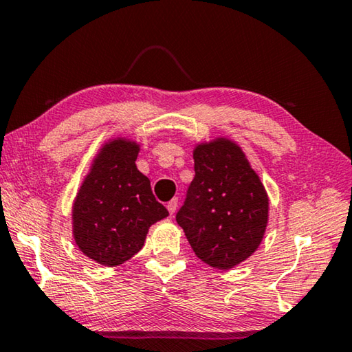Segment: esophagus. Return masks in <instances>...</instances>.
Listing matches in <instances>:
<instances>
[{
	"mask_svg": "<svg viewBox=\"0 0 352 352\" xmlns=\"http://www.w3.org/2000/svg\"><path fill=\"white\" fill-rule=\"evenodd\" d=\"M166 208H168L170 217H173V214H175V212H176V208H177V199H171L168 204H166Z\"/></svg>",
	"mask_w": 352,
	"mask_h": 352,
	"instance_id": "1",
	"label": "esophagus"
}]
</instances>
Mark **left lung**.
Listing matches in <instances>:
<instances>
[{"label": "left lung", "instance_id": "left-lung-1", "mask_svg": "<svg viewBox=\"0 0 352 352\" xmlns=\"http://www.w3.org/2000/svg\"><path fill=\"white\" fill-rule=\"evenodd\" d=\"M195 179L176 221L201 261L219 270L238 266L261 244L269 198L243 148L227 138L193 150Z\"/></svg>", "mask_w": 352, "mask_h": 352}]
</instances>
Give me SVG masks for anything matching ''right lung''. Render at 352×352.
I'll return each instance as SVG.
<instances>
[{"label":"right lung","instance_id":"1","mask_svg":"<svg viewBox=\"0 0 352 352\" xmlns=\"http://www.w3.org/2000/svg\"><path fill=\"white\" fill-rule=\"evenodd\" d=\"M138 142H104L72 204V235L83 254L114 267L138 254L148 229L168 217L156 201L150 179L138 170Z\"/></svg>","mask_w":352,"mask_h":352}]
</instances>
